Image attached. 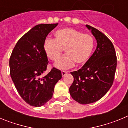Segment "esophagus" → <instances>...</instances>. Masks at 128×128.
<instances>
[{
	"label": "esophagus",
	"mask_w": 128,
	"mask_h": 128,
	"mask_svg": "<svg viewBox=\"0 0 128 128\" xmlns=\"http://www.w3.org/2000/svg\"><path fill=\"white\" fill-rule=\"evenodd\" d=\"M66 74H67V72H66V71H62V76L63 77H64L65 76H66Z\"/></svg>",
	"instance_id": "34e87169"
}]
</instances>
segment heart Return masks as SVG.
<instances>
[{"mask_svg": "<svg viewBox=\"0 0 128 128\" xmlns=\"http://www.w3.org/2000/svg\"><path fill=\"white\" fill-rule=\"evenodd\" d=\"M54 40H46L44 44L45 54L50 60L58 62L63 50L66 54L60 59L55 66L59 69L72 67L75 62L84 65L90 59L95 46L94 37L88 34L72 28H64L56 31Z\"/></svg>", "mask_w": 128, "mask_h": 128, "instance_id": "heart-1", "label": "heart"}]
</instances>
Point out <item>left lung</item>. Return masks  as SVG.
Returning a JSON list of instances; mask_svg holds the SVG:
<instances>
[{"mask_svg":"<svg viewBox=\"0 0 128 128\" xmlns=\"http://www.w3.org/2000/svg\"><path fill=\"white\" fill-rule=\"evenodd\" d=\"M97 40V48L81 69L71 72L74 82L69 88L72 99L81 104L103 98L114 82L117 56L112 42L96 28L86 25Z\"/></svg>","mask_w":128,"mask_h":128,"instance_id":"8db88e82","label":"left lung"}]
</instances>
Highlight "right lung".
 I'll list each match as a JSON object with an SVG mask.
<instances>
[{"label":"right lung","mask_w":128,"mask_h":128,"mask_svg":"<svg viewBox=\"0 0 128 128\" xmlns=\"http://www.w3.org/2000/svg\"><path fill=\"white\" fill-rule=\"evenodd\" d=\"M58 25L34 27L19 40L10 57V74L16 88L27 103L34 107L44 106L52 99L54 86L62 78V72L55 68L42 77L48 63L44 42Z\"/></svg>","instance_id":"1"}]
</instances>
